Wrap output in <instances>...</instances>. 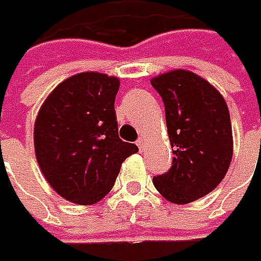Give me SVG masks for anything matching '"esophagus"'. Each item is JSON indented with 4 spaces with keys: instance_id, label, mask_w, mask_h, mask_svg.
Returning <instances> with one entry per match:
<instances>
[{
    "instance_id": "1",
    "label": "esophagus",
    "mask_w": 261,
    "mask_h": 261,
    "mask_svg": "<svg viewBox=\"0 0 261 261\" xmlns=\"http://www.w3.org/2000/svg\"><path fill=\"white\" fill-rule=\"evenodd\" d=\"M137 146H139V149H140L142 152L145 150V147H146V140H145V139H143V137H140V139L137 140Z\"/></svg>"
}]
</instances>
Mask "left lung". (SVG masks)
<instances>
[{
	"label": "left lung",
	"instance_id": "1",
	"mask_svg": "<svg viewBox=\"0 0 261 261\" xmlns=\"http://www.w3.org/2000/svg\"><path fill=\"white\" fill-rule=\"evenodd\" d=\"M165 106L173 165L153 185L174 204H189L214 191L233 155L232 125L223 96L199 75L176 69L150 81Z\"/></svg>",
	"mask_w": 261,
	"mask_h": 261
}]
</instances>
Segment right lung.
Listing matches in <instances>:
<instances>
[{
	"instance_id": "1",
	"label": "right lung",
	"mask_w": 261,
	"mask_h": 261,
	"mask_svg": "<svg viewBox=\"0 0 261 261\" xmlns=\"http://www.w3.org/2000/svg\"><path fill=\"white\" fill-rule=\"evenodd\" d=\"M119 80L83 72L57 85L34 127L39 168L62 198L99 202L114 188L122 162L139 147L118 136L115 96Z\"/></svg>"
}]
</instances>
